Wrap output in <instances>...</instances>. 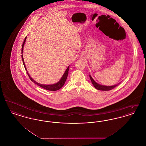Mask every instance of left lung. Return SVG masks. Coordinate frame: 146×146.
Segmentation results:
<instances>
[{
    "label": "left lung",
    "mask_w": 146,
    "mask_h": 146,
    "mask_svg": "<svg viewBox=\"0 0 146 146\" xmlns=\"http://www.w3.org/2000/svg\"><path fill=\"white\" fill-rule=\"evenodd\" d=\"M90 76V78L91 81V83L93 84L94 86L98 90H102V91H109L111 90V89H114L115 87H116L118 84H119V83L118 84H116V85H111V86H106V85H101V84H99L96 83L94 79L93 78L91 77L90 75H89Z\"/></svg>",
    "instance_id": "obj_1"
}]
</instances>
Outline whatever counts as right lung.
I'll return each mask as SVG.
<instances>
[{"label":"right lung","instance_id":"right-lung-1","mask_svg":"<svg viewBox=\"0 0 146 146\" xmlns=\"http://www.w3.org/2000/svg\"><path fill=\"white\" fill-rule=\"evenodd\" d=\"M26 39H27V36L25 38V40L23 42V44H22V50H21V53L23 54V47H24V45L25 44V42L26 40ZM22 57V61H23V65H24V67L25 68V70H27V74H28V76L29 77L30 79L31 80L32 82H33L34 83L37 84L38 86L42 87V88L45 89V90H47L49 91H56L60 89L64 85V84L66 82V80L67 79V78L68 76V71H69V68H70V66L67 67V68L66 70V71L64 72V74H63L62 76L61 77V78L60 79V80L55 84H49V85H46V84H42L38 83L37 82H36L35 81V80L33 79V78L30 76V75L28 73V71L27 70L26 68V67L25 66V63L24 61V59H23V55H21Z\"/></svg>","mask_w":146,"mask_h":146}]
</instances>
